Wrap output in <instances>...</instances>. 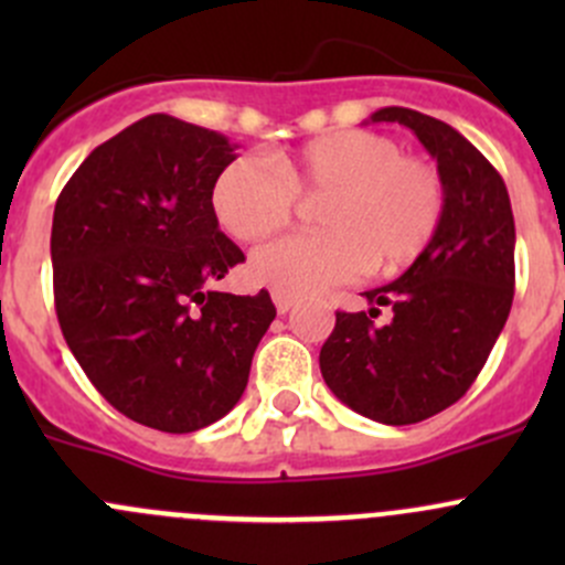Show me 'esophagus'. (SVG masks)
I'll use <instances>...</instances> for the list:
<instances>
[{
  "label": "esophagus",
  "instance_id": "34e87169",
  "mask_svg": "<svg viewBox=\"0 0 565 565\" xmlns=\"http://www.w3.org/2000/svg\"><path fill=\"white\" fill-rule=\"evenodd\" d=\"M273 303H276L278 315H287V311L295 306V295L281 292V289H273Z\"/></svg>",
  "mask_w": 565,
  "mask_h": 565
}]
</instances>
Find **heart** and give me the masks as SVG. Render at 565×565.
<instances>
[{
	"mask_svg": "<svg viewBox=\"0 0 565 565\" xmlns=\"http://www.w3.org/2000/svg\"><path fill=\"white\" fill-rule=\"evenodd\" d=\"M298 196H324L322 232L278 237L250 256V278L289 295L322 292L369 267L396 273L424 254L446 215L440 169L366 128L317 136L270 163L235 158L215 177L213 213L235 241L254 243L289 224Z\"/></svg>",
	"mask_w": 565,
	"mask_h": 565,
	"instance_id": "1",
	"label": "heart"
}]
</instances>
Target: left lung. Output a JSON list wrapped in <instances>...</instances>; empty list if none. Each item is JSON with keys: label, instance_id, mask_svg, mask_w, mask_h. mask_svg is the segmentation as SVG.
Segmentation results:
<instances>
[{"label": "left lung", "instance_id": "1", "mask_svg": "<svg viewBox=\"0 0 565 565\" xmlns=\"http://www.w3.org/2000/svg\"><path fill=\"white\" fill-rule=\"evenodd\" d=\"M372 122L404 125L437 158L446 215L396 281L363 292L369 315L335 311L319 369L347 407L407 426L459 402L487 363L514 300V213L503 177L451 125L402 106ZM374 305L392 306L388 326Z\"/></svg>", "mask_w": 565, "mask_h": 565}]
</instances>
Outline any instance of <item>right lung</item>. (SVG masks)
Returning <instances> with one entry per match:
<instances>
[{"label":"right lung","mask_w":565,"mask_h":565,"mask_svg":"<svg viewBox=\"0 0 565 565\" xmlns=\"http://www.w3.org/2000/svg\"><path fill=\"white\" fill-rule=\"evenodd\" d=\"M232 161L226 136L150 114L95 147L56 199L62 335L100 396L150 429L185 435L224 418L276 319L265 289H210L246 262L213 213Z\"/></svg>","instance_id":"add662e5"}]
</instances>
